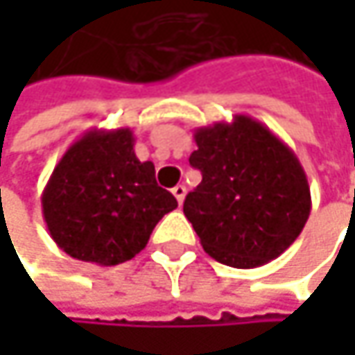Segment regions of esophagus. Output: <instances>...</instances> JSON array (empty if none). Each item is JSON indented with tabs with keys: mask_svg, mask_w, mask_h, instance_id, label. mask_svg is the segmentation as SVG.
I'll list each match as a JSON object with an SVG mask.
<instances>
[{
	"mask_svg": "<svg viewBox=\"0 0 355 355\" xmlns=\"http://www.w3.org/2000/svg\"><path fill=\"white\" fill-rule=\"evenodd\" d=\"M173 195L177 197V201H178V205L184 201V195H187V189H184V184H177L175 189H173Z\"/></svg>",
	"mask_w": 355,
	"mask_h": 355,
	"instance_id": "1",
	"label": "esophagus"
}]
</instances>
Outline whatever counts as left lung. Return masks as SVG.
<instances>
[{"label": "left lung", "instance_id": "1", "mask_svg": "<svg viewBox=\"0 0 355 355\" xmlns=\"http://www.w3.org/2000/svg\"><path fill=\"white\" fill-rule=\"evenodd\" d=\"M195 144L189 162L203 178L182 211L203 250L236 269L277 259L300 236L313 205L296 154L247 114L195 129Z\"/></svg>", "mask_w": 355, "mask_h": 355}]
</instances>
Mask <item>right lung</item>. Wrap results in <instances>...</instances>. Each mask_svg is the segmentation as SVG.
Masks as SVG:
<instances>
[{"label":"right lung","instance_id":"obj_1","mask_svg":"<svg viewBox=\"0 0 355 355\" xmlns=\"http://www.w3.org/2000/svg\"><path fill=\"white\" fill-rule=\"evenodd\" d=\"M133 131L90 129L49 178L40 203L51 239L69 257L119 265L144 250L177 199L158 187L152 162L133 152Z\"/></svg>","mask_w":355,"mask_h":355}]
</instances>
